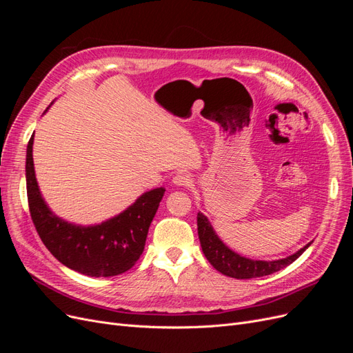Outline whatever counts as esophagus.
Segmentation results:
<instances>
[{
  "label": "esophagus",
  "mask_w": 353,
  "mask_h": 353,
  "mask_svg": "<svg viewBox=\"0 0 353 353\" xmlns=\"http://www.w3.org/2000/svg\"><path fill=\"white\" fill-rule=\"evenodd\" d=\"M172 183H174L176 187H188V185L191 184V178H190V175L181 172V174H176V175L174 176Z\"/></svg>",
  "instance_id": "esophagus-1"
}]
</instances>
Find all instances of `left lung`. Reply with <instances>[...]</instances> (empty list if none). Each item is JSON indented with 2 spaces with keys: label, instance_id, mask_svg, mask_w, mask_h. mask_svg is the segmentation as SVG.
Instances as JSON below:
<instances>
[{
  "label": "left lung",
  "instance_id": "left-lung-1",
  "mask_svg": "<svg viewBox=\"0 0 353 353\" xmlns=\"http://www.w3.org/2000/svg\"><path fill=\"white\" fill-rule=\"evenodd\" d=\"M197 231L201 250L213 268L223 275L237 280L258 279V276H265L280 271L285 268V266L293 263L312 243H307L303 249L296 252L292 256H287L284 259L253 261L244 258V256H240L236 252H232L230 248H227L216 236V232L213 231L209 219L200 212L197 213Z\"/></svg>",
  "mask_w": 353,
  "mask_h": 353
}]
</instances>
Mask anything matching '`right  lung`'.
Listing matches in <instances>:
<instances>
[{
    "mask_svg": "<svg viewBox=\"0 0 353 353\" xmlns=\"http://www.w3.org/2000/svg\"><path fill=\"white\" fill-rule=\"evenodd\" d=\"M34 135L26 150V190L30 218L42 243L68 268L90 276H113L131 270L144 250L150 223L165 188L147 191L119 215L81 227L56 216L41 196L32 157Z\"/></svg>",
    "mask_w": 353,
    "mask_h": 353,
    "instance_id": "right-lung-1",
    "label": "right lung"
}]
</instances>
